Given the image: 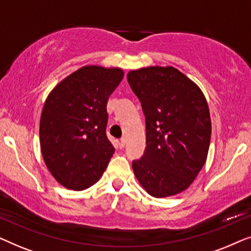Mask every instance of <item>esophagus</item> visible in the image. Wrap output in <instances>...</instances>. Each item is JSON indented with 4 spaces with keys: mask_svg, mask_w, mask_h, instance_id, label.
<instances>
[{
    "mask_svg": "<svg viewBox=\"0 0 251 251\" xmlns=\"http://www.w3.org/2000/svg\"><path fill=\"white\" fill-rule=\"evenodd\" d=\"M125 146H126V138H122L119 142V147H120V149H123Z\"/></svg>",
    "mask_w": 251,
    "mask_h": 251,
    "instance_id": "34e87169",
    "label": "esophagus"
}]
</instances>
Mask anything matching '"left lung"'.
<instances>
[{"mask_svg": "<svg viewBox=\"0 0 251 251\" xmlns=\"http://www.w3.org/2000/svg\"><path fill=\"white\" fill-rule=\"evenodd\" d=\"M126 78L146 123L145 152L132 161L135 176L154 198L180 193L207 160L211 121L204 95L171 66L140 68Z\"/></svg>", "mask_w": 251, "mask_h": 251, "instance_id": "1", "label": "left lung"}]
</instances>
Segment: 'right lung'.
Here are the masks:
<instances>
[{
    "instance_id": "add662e5",
    "label": "right lung",
    "mask_w": 251,
    "mask_h": 251,
    "mask_svg": "<svg viewBox=\"0 0 251 251\" xmlns=\"http://www.w3.org/2000/svg\"><path fill=\"white\" fill-rule=\"evenodd\" d=\"M121 68L84 66L48 96L40 121L44 162L58 183L82 191L101 177L115 149L106 136L108 97Z\"/></svg>"
}]
</instances>
